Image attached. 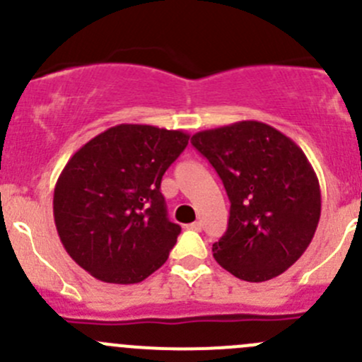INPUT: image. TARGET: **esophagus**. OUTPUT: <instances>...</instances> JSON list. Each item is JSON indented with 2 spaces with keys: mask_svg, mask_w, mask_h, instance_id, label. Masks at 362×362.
I'll return each mask as SVG.
<instances>
[{
  "mask_svg": "<svg viewBox=\"0 0 362 362\" xmlns=\"http://www.w3.org/2000/svg\"><path fill=\"white\" fill-rule=\"evenodd\" d=\"M187 229H192V231H202V222H192V224L187 226Z\"/></svg>",
  "mask_w": 362,
  "mask_h": 362,
  "instance_id": "esophagus-1",
  "label": "esophagus"
}]
</instances>
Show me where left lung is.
I'll return each instance as SVG.
<instances>
[{
    "label": "left lung",
    "mask_w": 362,
    "mask_h": 362,
    "mask_svg": "<svg viewBox=\"0 0 362 362\" xmlns=\"http://www.w3.org/2000/svg\"><path fill=\"white\" fill-rule=\"evenodd\" d=\"M224 184L228 231L214 257L247 282L282 275L308 249L320 218L312 164L291 138L257 120L199 131L191 138Z\"/></svg>",
    "instance_id": "1"
}]
</instances>
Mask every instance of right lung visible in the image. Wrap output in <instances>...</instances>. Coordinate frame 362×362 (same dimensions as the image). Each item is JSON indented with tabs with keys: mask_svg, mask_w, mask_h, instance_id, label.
I'll use <instances>...</instances> for the list:
<instances>
[{
	"mask_svg": "<svg viewBox=\"0 0 362 362\" xmlns=\"http://www.w3.org/2000/svg\"><path fill=\"white\" fill-rule=\"evenodd\" d=\"M189 134L119 124L71 156L54 189V221L73 261L108 284H138L166 262L180 226L160 180Z\"/></svg>",
	"mask_w": 362,
	"mask_h": 362,
	"instance_id": "1",
	"label": "right lung"
}]
</instances>
